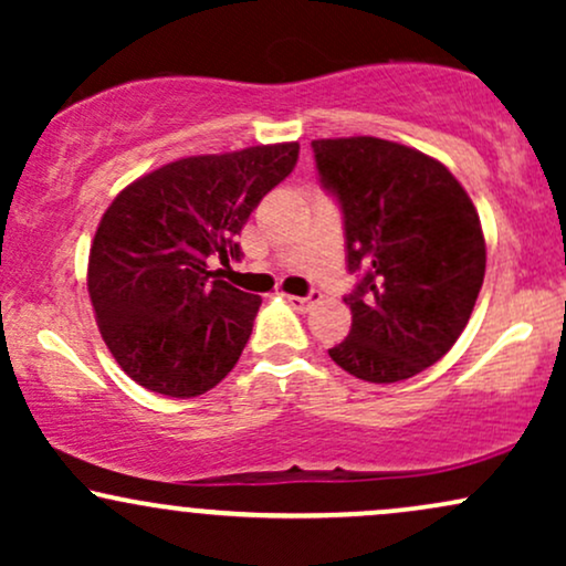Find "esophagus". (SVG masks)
<instances>
[{"instance_id":"1","label":"esophagus","mask_w":566,"mask_h":566,"mask_svg":"<svg viewBox=\"0 0 566 566\" xmlns=\"http://www.w3.org/2000/svg\"><path fill=\"white\" fill-rule=\"evenodd\" d=\"M319 301H322V295H319V292H316V290H311L308 295H305V297L287 295V303H290L292 308H295V311H308L311 305H314V303H319Z\"/></svg>"}]
</instances>
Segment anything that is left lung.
<instances>
[{
	"label": "left lung",
	"mask_w": 566,
	"mask_h": 566,
	"mask_svg": "<svg viewBox=\"0 0 566 566\" xmlns=\"http://www.w3.org/2000/svg\"><path fill=\"white\" fill-rule=\"evenodd\" d=\"M311 148L359 276L343 297L350 333L329 356L367 382L412 378L454 346L476 305L486 265L476 207L441 161L401 143L359 135Z\"/></svg>",
	"instance_id": "1"
}]
</instances>
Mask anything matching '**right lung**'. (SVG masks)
I'll list each match as a JSON object with an SVG mask.
<instances>
[{"mask_svg": "<svg viewBox=\"0 0 566 566\" xmlns=\"http://www.w3.org/2000/svg\"><path fill=\"white\" fill-rule=\"evenodd\" d=\"M297 143L170 161L112 201L90 247L87 290L116 365L154 394L216 388L252 335L261 297L210 258H242L237 233L297 165Z\"/></svg>", "mask_w": 566, "mask_h": 566, "instance_id": "obj_1", "label": "right lung"}]
</instances>
